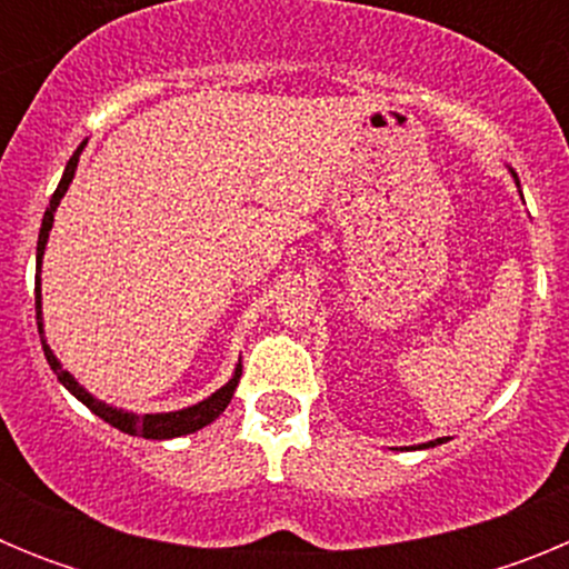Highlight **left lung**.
Listing matches in <instances>:
<instances>
[{
	"mask_svg": "<svg viewBox=\"0 0 569 569\" xmlns=\"http://www.w3.org/2000/svg\"><path fill=\"white\" fill-rule=\"evenodd\" d=\"M510 173H512V179H516V184H519V176H516V170L510 168ZM441 441L445 439H436V441H427V445H419V447H436V445H441Z\"/></svg>",
	"mask_w": 569,
	"mask_h": 569,
	"instance_id": "obj_1",
	"label": "left lung"
}]
</instances>
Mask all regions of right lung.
<instances>
[{"label":"right lung","mask_w":569,"mask_h":569,"mask_svg":"<svg viewBox=\"0 0 569 569\" xmlns=\"http://www.w3.org/2000/svg\"><path fill=\"white\" fill-rule=\"evenodd\" d=\"M82 142L77 148V153L70 156L68 168H64L62 173V182H59L57 193L50 196V204L48 210H44V219H42V228H39V241H37V325H39V336H42V350H44V359H48L50 370L57 373V379L62 381L64 387H68L70 393L77 396L79 401H82L84 407H90L93 413L99 416V419L108 421L110 427H116V430H122V433L128 436H142V439H179V436H188V433H196V430H202V427H208L210 421H216L219 416L224 413V407L230 405V399H233L236 393V385H239V376H241V361L236 365L233 376H230L228 385H222L216 393H210L208 399H202L199 405H190V407H182V410H170V413H128V410H122V407H113V405H104L102 399H97V396H90L88 390H84L82 385H79L73 376L68 373L62 367V361L53 356V350H50V345L44 341V325H42V279H39V273H42V256H44V244H48V236H50V228H53V213H57L59 202H62V196L68 193L70 182H73V173H77V164H79V153L84 150Z\"/></svg>","instance_id":"1"}]
</instances>
